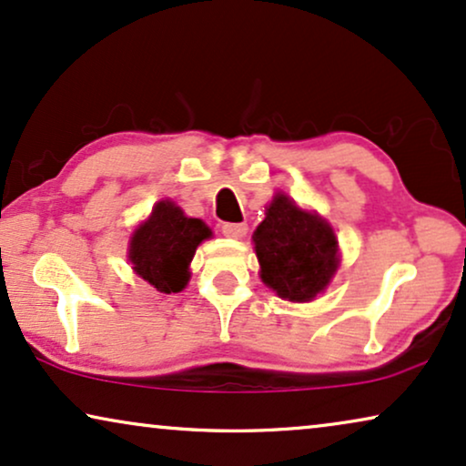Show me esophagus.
<instances>
[{
    "label": "esophagus",
    "mask_w": 466,
    "mask_h": 466,
    "mask_svg": "<svg viewBox=\"0 0 466 466\" xmlns=\"http://www.w3.org/2000/svg\"><path fill=\"white\" fill-rule=\"evenodd\" d=\"M222 233H225L227 238L241 239L248 233V227L244 222H225V225H222Z\"/></svg>",
    "instance_id": "esophagus-1"
}]
</instances>
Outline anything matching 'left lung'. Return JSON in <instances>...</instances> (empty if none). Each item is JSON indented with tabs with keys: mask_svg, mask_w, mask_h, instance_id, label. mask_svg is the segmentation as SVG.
Segmentation results:
<instances>
[{
	"mask_svg": "<svg viewBox=\"0 0 466 466\" xmlns=\"http://www.w3.org/2000/svg\"><path fill=\"white\" fill-rule=\"evenodd\" d=\"M260 279L279 299L314 301L339 267V244L322 216L276 193L252 235Z\"/></svg>",
	"mask_w": 466,
	"mask_h": 466,
	"instance_id": "1",
	"label": "left lung"
}]
</instances>
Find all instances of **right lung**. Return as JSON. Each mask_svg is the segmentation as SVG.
<instances>
[{"mask_svg": "<svg viewBox=\"0 0 466 466\" xmlns=\"http://www.w3.org/2000/svg\"><path fill=\"white\" fill-rule=\"evenodd\" d=\"M208 238H212V228L206 222L184 216L174 201H158L148 220L131 235L133 271L158 292H180L190 279L188 265L197 246Z\"/></svg>", "mask_w": 466, "mask_h": 466, "instance_id": "add662e5", "label": "right lung"}]
</instances>
